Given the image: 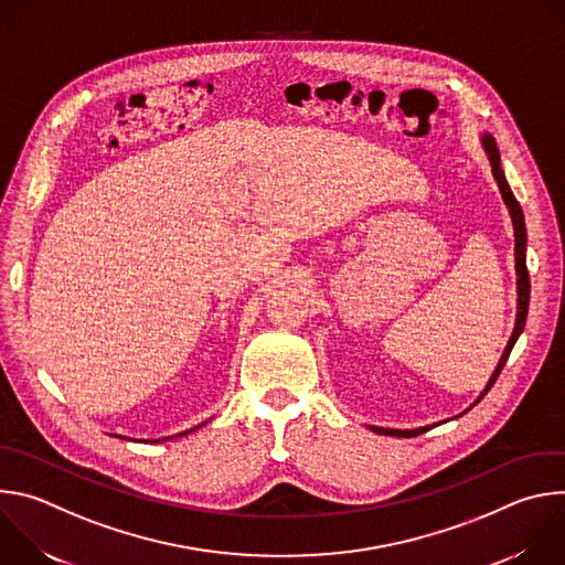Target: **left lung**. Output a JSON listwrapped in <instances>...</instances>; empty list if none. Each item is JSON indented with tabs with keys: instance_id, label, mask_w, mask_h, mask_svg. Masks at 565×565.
<instances>
[{
	"instance_id": "1",
	"label": "left lung",
	"mask_w": 565,
	"mask_h": 565,
	"mask_svg": "<svg viewBox=\"0 0 565 565\" xmlns=\"http://www.w3.org/2000/svg\"><path fill=\"white\" fill-rule=\"evenodd\" d=\"M482 145H486V151H488V156H490V163H492L494 179H497V183H499V188H501V194H503V199H505V205L510 207L512 223H514V241H516V244H514V255H516V277H519V315H516V327H514V333H512V338H510V342H508V347H505V353H503V358H501V362H499V366H497V371H494V375H492L490 384L486 386V391H482V395H480L476 402H480L482 397L488 395V391L494 386L497 377L501 375V371H503V366H505V362H508V358H510V353H512V347L516 344V340H519V335H521V331H523V327H525L527 306H530V273H527V266H525V241H527V232H525L523 210H521V205H519L516 196L512 194V190H510V185H508V181H505V174H503V168H501V153H499V147H497L494 138H492V136H486V138H482ZM476 402H473V405H476ZM473 405H471V407H473ZM371 429H373L375 434H384V436L412 438V436L425 434V431H427V429H431V427L409 429V431H399V429H380V427H371Z\"/></svg>"
}]
</instances>
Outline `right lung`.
<instances>
[{
	"label": "right lung",
	"mask_w": 565,
	"mask_h": 565,
	"mask_svg": "<svg viewBox=\"0 0 565 565\" xmlns=\"http://www.w3.org/2000/svg\"><path fill=\"white\" fill-rule=\"evenodd\" d=\"M183 434H188V431H183ZM183 434H181V436H183Z\"/></svg>",
	"instance_id": "add662e5"
}]
</instances>
